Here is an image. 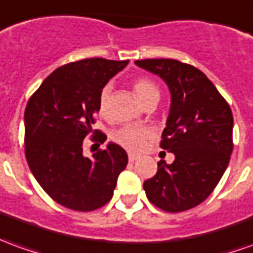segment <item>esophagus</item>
Instances as JSON below:
<instances>
[{
    "label": "esophagus",
    "instance_id": "34e87169",
    "mask_svg": "<svg viewBox=\"0 0 253 253\" xmlns=\"http://www.w3.org/2000/svg\"><path fill=\"white\" fill-rule=\"evenodd\" d=\"M138 159L137 155H132V153H128V162H135Z\"/></svg>",
    "mask_w": 253,
    "mask_h": 253
}]
</instances>
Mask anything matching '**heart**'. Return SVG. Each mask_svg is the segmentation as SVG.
<instances>
[{"instance_id": "1", "label": "heart", "mask_w": 253, "mask_h": 253, "mask_svg": "<svg viewBox=\"0 0 253 253\" xmlns=\"http://www.w3.org/2000/svg\"><path fill=\"white\" fill-rule=\"evenodd\" d=\"M132 90H134V94L141 104L148 101L149 98H155V97L159 98V96H160V91H159L156 84L148 78L135 79L132 84ZM109 94H111V87L105 86L98 96V114L101 116L107 115V111H108ZM151 130L146 127L125 126L112 134V139L127 151L138 152L142 149V146L146 142V139L151 137Z\"/></svg>"}]
</instances>
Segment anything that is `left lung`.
Instances as JSON below:
<instances>
[{"mask_svg":"<svg viewBox=\"0 0 253 253\" xmlns=\"http://www.w3.org/2000/svg\"><path fill=\"white\" fill-rule=\"evenodd\" d=\"M135 64L163 79L171 107L160 146L174 162L157 163V172L144 182L146 197L167 212L199 206L212 193L233 152V114L208 78L178 60H137Z\"/></svg>","mask_w":253,"mask_h":253,"instance_id":"obj_1","label":"left lung"}]
</instances>
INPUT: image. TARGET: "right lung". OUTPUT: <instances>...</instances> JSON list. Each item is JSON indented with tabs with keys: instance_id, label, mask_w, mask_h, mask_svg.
Returning a JSON list of instances; mask_svg holds the SVG:
<instances>
[{
	"instance_id": "add662e5",
	"label": "right lung",
	"mask_w": 253,
	"mask_h": 253,
	"mask_svg": "<svg viewBox=\"0 0 253 253\" xmlns=\"http://www.w3.org/2000/svg\"><path fill=\"white\" fill-rule=\"evenodd\" d=\"M128 60L84 59L53 71L30 97L24 112L26 159L33 175L53 200L74 211L87 212L105 206L114 196L118 176L128 157L109 142L91 159L84 156V139L104 142L93 130L98 96Z\"/></svg>"
}]
</instances>
